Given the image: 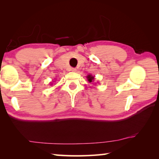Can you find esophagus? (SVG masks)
<instances>
[{"label": "esophagus", "instance_id": "34e87169", "mask_svg": "<svg viewBox=\"0 0 159 159\" xmlns=\"http://www.w3.org/2000/svg\"><path fill=\"white\" fill-rule=\"evenodd\" d=\"M71 71L76 72V68H72V69H71Z\"/></svg>", "mask_w": 159, "mask_h": 159}]
</instances>
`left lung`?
Here are the masks:
<instances>
[{"label":"left lung","mask_w":159,"mask_h":159,"mask_svg":"<svg viewBox=\"0 0 159 159\" xmlns=\"http://www.w3.org/2000/svg\"><path fill=\"white\" fill-rule=\"evenodd\" d=\"M87 79H88V81H89V83H92V82L94 81V79H95V77L93 76L92 75L89 74V75H88V76H87Z\"/></svg>","instance_id":"left-lung-1"}]
</instances>
